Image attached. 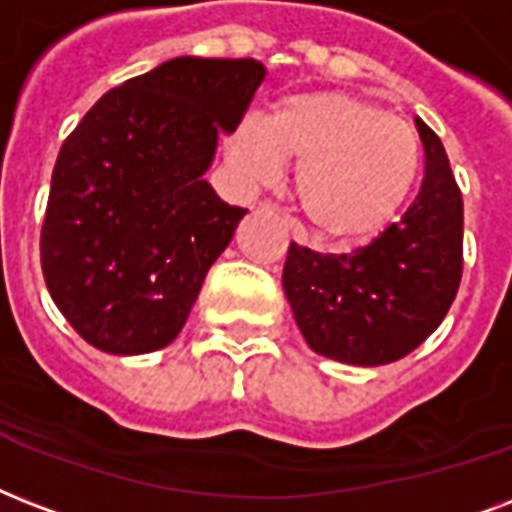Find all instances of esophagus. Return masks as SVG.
I'll use <instances>...</instances> for the list:
<instances>
[{
    "label": "esophagus",
    "instance_id": "1",
    "mask_svg": "<svg viewBox=\"0 0 512 512\" xmlns=\"http://www.w3.org/2000/svg\"><path fill=\"white\" fill-rule=\"evenodd\" d=\"M267 208H269V205H267ZM288 229H291V235H293V240H296V243H301V235H299V229L293 227L291 221H288Z\"/></svg>",
    "mask_w": 512,
    "mask_h": 512
}]
</instances>
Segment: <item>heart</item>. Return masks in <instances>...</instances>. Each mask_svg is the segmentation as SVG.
<instances>
[{
	"instance_id": "obj_1",
	"label": "heart",
	"mask_w": 512,
	"mask_h": 512,
	"mask_svg": "<svg viewBox=\"0 0 512 512\" xmlns=\"http://www.w3.org/2000/svg\"><path fill=\"white\" fill-rule=\"evenodd\" d=\"M229 165L248 186H272L299 162L293 200L315 232L360 243L387 229L417 184L419 138L408 122L342 90L277 101L267 122L243 120L227 138Z\"/></svg>"
}]
</instances>
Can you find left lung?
I'll list each match as a JSON object with an SVG mask.
<instances>
[{
    "label": "left lung",
    "mask_w": 512,
    "mask_h": 512,
    "mask_svg": "<svg viewBox=\"0 0 512 512\" xmlns=\"http://www.w3.org/2000/svg\"><path fill=\"white\" fill-rule=\"evenodd\" d=\"M417 122L425 178L417 200L366 248L315 253L291 243L283 288L310 350L384 366L417 350L446 318L462 280V194L441 138Z\"/></svg>",
    "instance_id": "left-lung-1"
}]
</instances>
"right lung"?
Segmentation results:
<instances>
[{"label": "right lung", "instance_id": "obj_1", "mask_svg": "<svg viewBox=\"0 0 512 512\" xmlns=\"http://www.w3.org/2000/svg\"><path fill=\"white\" fill-rule=\"evenodd\" d=\"M267 69L181 55L114 87L61 146L42 224L55 307L95 350L144 355L184 328L245 208L205 170Z\"/></svg>", "mask_w": 512, "mask_h": 512}]
</instances>
